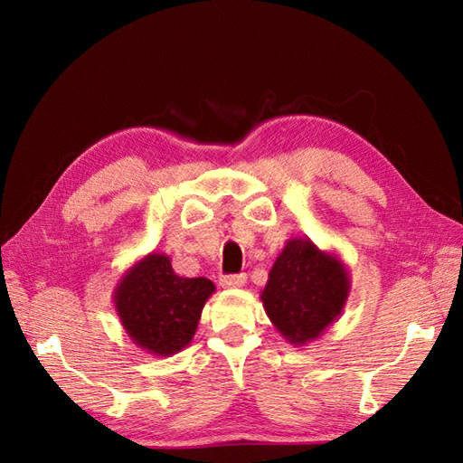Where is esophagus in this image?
Instances as JSON below:
<instances>
[{"label": "esophagus", "instance_id": "obj_1", "mask_svg": "<svg viewBox=\"0 0 463 463\" xmlns=\"http://www.w3.org/2000/svg\"><path fill=\"white\" fill-rule=\"evenodd\" d=\"M247 284V274H230L220 278L222 288H243Z\"/></svg>", "mask_w": 463, "mask_h": 463}]
</instances>
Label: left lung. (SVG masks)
<instances>
[{
	"label": "left lung",
	"instance_id": "left-lung-1",
	"mask_svg": "<svg viewBox=\"0 0 463 463\" xmlns=\"http://www.w3.org/2000/svg\"><path fill=\"white\" fill-rule=\"evenodd\" d=\"M352 279L342 259L309 237H293L278 255L260 299L274 328L293 345H307L338 320Z\"/></svg>",
	"mask_w": 463,
	"mask_h": 463
}]
</instances>
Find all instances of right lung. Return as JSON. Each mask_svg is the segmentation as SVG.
I'll return each instance as SVG.
<instances>
[{
  "mask_svg": "<svg viewBox=\"0 0 463 463\" xmlns=\"http://www.w3.org/2000/svg\"><path fill=\"white\" fill-rule=\"evenodd\" d=\"M214 291L208 278L177 276L170 257L148 253L121 276L114 307L133 344L146 354L170 357L191 344Z\"/></svg>",
  "mask_w": 463,
  "mask_h": 463,
  "instance_id": "right-lung-1",
  "label": "right lung"
}]
</instances>
